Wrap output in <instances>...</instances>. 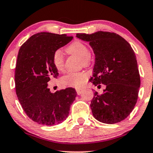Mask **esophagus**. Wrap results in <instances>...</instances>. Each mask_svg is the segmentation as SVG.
I'll return each instance as SVG.
<instances>
[{
    "label": "esophagus",
    "mask_w": 153,
    "mask_h": 153,
    "mask_svg": "<svg viewBox=\"0 0 153 153\" xmlns=\"http://www.w3.org/2000/svg\"><path fill=\"white\" fill-rule=\"evenodd\" d=\"M76 92H77V94H78V95H80V94H82V90H81V89L77 88V89H76Z\"/></svg>",
    "instance_id": "obj_1"
}]
</instances>
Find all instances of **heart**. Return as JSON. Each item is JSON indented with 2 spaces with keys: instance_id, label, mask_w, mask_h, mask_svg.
Masks as SVG:
<instances>
[{
  "instance_id": "obj_1",
  "label": "heart",
  "mask_w": 153,
  "mask_h": 153,
  "mask_svg": "<svg viewBox=\"0 0 153 153\" xmlns=\"http://www.w3.org/2000/svg\"><path fill=\"white\" fill-rule=\"evenodd\" d=\"M66 51L68 54H75L80 57L82 65L85 66L90 64V50L85 44L80 41H75L67 47ZM52 59V64L57 71L59 72L64 71V57L61 50L54 51ZM88 76V73L86 72H71L63 75L60 79V82L63 86L81 88L86 82Z\"/></svg>"
}]
</instances>
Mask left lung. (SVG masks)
Segmentation results:
<instances>
[{"mask_svg":"<svg viewBox=\"0 0 153 153\" xmlns=\"http://www.w3.org/2000/svg\"><path fill=\"white\" fill-rule=\"evenodd\" d=\"M88 42L94 50L95 65L90 79L95 85H106L103 94L95 91L91 103L97 120L115 124L130 114L138 99L140 76L136 56L131 47L119 34L108 31L76 34Z\"/></svg>","mask_w":153,"mask_h":153,"instance_id":"1","label":"left lung"}]
</instances>
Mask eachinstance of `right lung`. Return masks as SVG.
Wrapping results in <instances>:
<instances>
[{"label":"right lung","mask_w":153,"mask_h":153,"mask_svg":"<svg viewBox=\"0 0 153 153\" xmlns=\"http://www.w3.org/2000/svg\"><path fill=\"white\" fill-rule=\"evenodd\" d=\"M73 36L40 32L20 47L15 71L16 93L26 114L34 122L54 125L64 121L76 97L74 88L50 92L47 82L59 73L52 64L54 51L67 45Z\"/></svg>","instance_id":"right-lung-1"}]
</instances>
